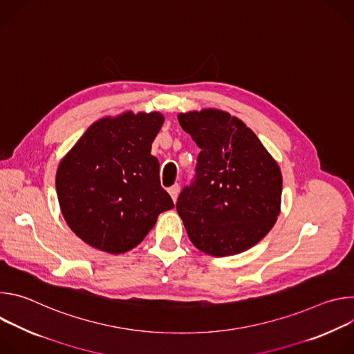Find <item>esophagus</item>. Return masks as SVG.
<instances>
[{"instance_id":"1","label":"esophagus","mask_w":354,"mask_h":354,"mask_svg":"<svg viewBox=\"0 0 354 354\" xmlns=\"http://www.w3.org/2000/svg\"><path fill=\"white\" fill-rule=\"evenodd\" d=\"M168 192H169V194H171L172 200H174V201H176L178 194H179V185H174V186H171V187L168 189Z\"/></svg>"}]
</instances>
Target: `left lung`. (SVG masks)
<instances>
[{
  "label": "left lung",
  "instance_id": "obj_1",
  "mask_svg": "<svg viewBox=\"0 0 354 354\" xmlns=\"http://www.w3.org/2000/svg\"><path fill=\"white\" fill-rule=\"evenodd\" d=\"M178 120L200 148L194 179L176 203L186 232L212 257L241 254L276 223L280 168L257 134L227 112H187Z\"/></svg>",
  "mask_w": 354,
  "mask_h": 354
}]
</instances>
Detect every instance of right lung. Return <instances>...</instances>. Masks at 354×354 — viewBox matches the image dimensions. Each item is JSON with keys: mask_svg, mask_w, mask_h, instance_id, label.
Wrapping results in <instances>:
<instances>
[{"mask_svg": "<svg viewBox=\"0 0 354 354\" xmlns=\"http://www.w3.org/2000/svg\"><path fill=\"white\" fill-rule=\"evenodd\" d=\"M164 116L131 113L95 122L59 165L56 189L68 227L118 255L137 246L174 201L151 156Z\"/></svg>", "mask_w": 354, "mask_h": 354, "instance_id": "1", "label": "right lung"}]
</instances>
